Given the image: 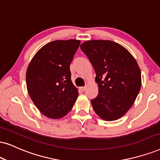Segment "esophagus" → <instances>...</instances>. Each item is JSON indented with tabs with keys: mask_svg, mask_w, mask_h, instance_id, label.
<instances>
[{
	"mask_svg": "<svg viewBox=\"0 0 160 160\" xmlns=\"http://www.w3.org/2000/svg\"><path fill=\"white\" fill-rule=\"evenodd\" d=\"M80 90L81 91V92H84L85 90H86V86H81V87H80Z\"/></svg>",
	"mask_w": 160,
	"mask_h": 160,
	"instance_id": "obj_1",
	"label": "esophagus"
}]
</instances>
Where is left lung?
Instances as JSON below:
<instances>
[{
    "label": "left lung",
    "instance_id": "left-lung-1",
    "mask_svg": "<svg viewBox=\"0 0 160 160\" xmlns=\"http://www.w3.org/2000/svg\"><path fill=\"white\" fill-rule=\"evenodd\" d=\"M80 48L96 73L98 94L91 100L95 113L107 121L122 117L141 88V72L126 48L111 40H88Z\"/></svg>",
    "mask_w": 160,
    "mask_h": 160
}]
</instances>
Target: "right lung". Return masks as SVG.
<instances>
[{
    "instance_id": "right-lung-1",
    "label": "right lung",
    "mask_w": 160,
    "mask_h": 160,
    "mask_svg": "<svg viewBox=\"0 0 160 160\" xmlns=\"http://www.w3.org/2000/svg\"><path fill=\"white\" fill-rule=\"evenodd\" d=\"M80 44V40L72 39L50 42L36 53L28 66V92L46 117L61 118L78 98V88L71 80L70 63Z\"/></svg>"
}]
</instances>
